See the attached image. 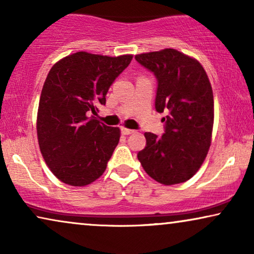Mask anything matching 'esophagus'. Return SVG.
Masks as SVG:
<instances>
[{
	"label": "esophagus",
	"mask_w": 254,
	"mask_h": 254,
	"mask_svg": "<svg viewBox=\"0 0 254 254\" xmlns=\"http://www.w3.org/2000/svg\"><path fill=\"white\" fill-rule=\"evenodd\" d=\"M121 133L124 135H129L131 133H134L133 129H129V128H125V127H121Z\"/></svg>",
	"instance_id": "obj_1"
}]
</instances>
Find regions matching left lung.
Wrapping results in <instances>:
<instances>
[{"instance_id": "8db88e82", "label": "left lung", "mask_w": 254, "mask_h": 254, "mask_svg": "<svg viewBox=\"0 0 254 254\" xmlns=\"http://www.w3.org/2000/svg\"><path fill=\"white\" fill-rule=\"evenodd\" d=\"M157 79L155 107L164 134L144 133L145 147L137 158L144 171L163 185L186 182L197 172L210 147L214 97L202 65L180 52L166 48L135 57Z\"/></svg>"}]
</instances>
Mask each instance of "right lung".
Here are the masks:
<instances>
[{"label":"right lung","instance_id":"1","mask_svg":"<svg viewBox=\"0 0 254 254\" xmlns=\"http://www.w3.org/2000/svg\"><path fill=\"white\" fill-rule=\"evenodd\" d=\"M133 55L111 58L77 52L48 72L39 100L37 134L41 155L62 183L85 186L105 171L119 143L120 129L92 114Z\"/></svg>","mask_w":254,"mask_h":254}]
</instances>
